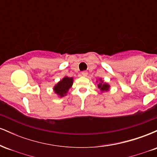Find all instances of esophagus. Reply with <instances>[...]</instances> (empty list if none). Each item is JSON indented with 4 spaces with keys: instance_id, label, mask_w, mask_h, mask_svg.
<instances>
[{
    "instance_id": "esophagus-1",
    "label": "esophagus",
    "mask_w": 157,
    "mask_h": 157,
    "mask_svg": "<svg viewBox=\"0 0 157 157\" xmlns=\"http://www.w3.org/2000/svg\"><path fill=\"white\" fill-rule=\"evenodd\" d=\"M87 75H88V72L86 71H82V76H87Z\"/></svg>"
}]
</instances>
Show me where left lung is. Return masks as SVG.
<instances>
[{
	"label": "left lung",
	"instance_id": "1",
	"mask_svg": "<svg viewBox=\"0 0 157 157\" xmlns=\"http://www.w3.org/2000/svg\"><path fill=\"white\" fill-rule=\"evenodd\" d=\"M98 88L99 89H100V90H101V91H107L108 89H109V86L108 84H106V83H104V84H102V83H99V85H98Z\"/></svg>",
	"mask_w": 157,
	"mask_h": 157
}]
</instances>
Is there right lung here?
Wrapping results in <instances>:
<instances>
[{
    "label": "right lung",
    "mask_w": 157,
    "mask_h": 157,
    "mask_svg": "<svg viewBox=\"0 0 157 157\" xmlns=\"http://www.w3.org/2000/svg\"><path fill=\"white\" fill-rule=\"evenodd\" d=\"M73 84V79L70 77H66L60 80L56 86H55V92L60 95V97H63L66 94L68 90L71 87Z\"/></svg>",
    "instance_id": "right-lung-1"
}]
</instances>
